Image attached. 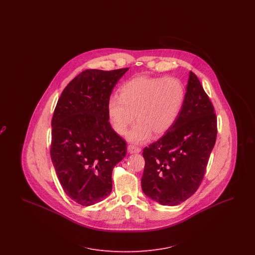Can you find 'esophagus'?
Masks as SVG:
<instances>
[{"label": "esophagus", "mask_w": 255, "mask_h": 255, "mask_svg": "<svg viewBox=\"0 0 255 255\" xmlns=\"http://www.w3.org/2000/svg\"><path fill=\"white\" fill-rule=\"evenodd\" d=\"M141 151V149L137 146L129 145L128 146V152L130 154H135V153H139Z\"/></svg>", "instance_id": "obj_1"}]
</instances>
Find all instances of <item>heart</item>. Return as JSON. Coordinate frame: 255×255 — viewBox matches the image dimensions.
<instances>
[{
	"instance_id": "b5f03b06",
	"label": "heart",
	"mask_w": 255,
	"mask_h": 255,
	"mask_svg": "<svg viewBox=\"0 0 255 255\" xmlns=\"http://www.w3.org/2000/svg\"><path fill=\"white\" fill-rule=\"evenodd\" d=\"M185 91L180 80L172 77L137 76L121 87L120 96L112 95L107 116L113 130L126 133L128 141L140 144L150 139L152 132L160 135L175 123L184 101Z\"/></svg>"
}]
</instances>
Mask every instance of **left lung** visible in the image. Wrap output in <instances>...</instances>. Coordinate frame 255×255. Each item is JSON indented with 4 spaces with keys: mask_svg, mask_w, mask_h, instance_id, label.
Returning a JSON list of instances; mask_svg holds the SVG:
<instances>
[{
    "mask_svg": "<svg viewBox=\"0 0 255 255\" xmlns=\"http://www.w3.org/2000/svg\"><path fill=\"white\" fill-rule=\"evenodd\" d=\"M216 135L213 105L190 72L176 122L158 141L143 149L144 194L163 206H177L194 194L204 178Z\"/></svg>",
    "mask_w": 255,
    "mask_h": 255,
    "instance_id": "obj_1",
    "label": "left lung"
}]
</instances>
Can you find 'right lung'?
<instances>
[{"mask_svg":"<svg viewBox=\"0 0 255 255\" xmlns=\"http://www.w3.org/2000/svg\"><path fill=\"white\" fill-rule=\"evenodd\" d=\"M128 70H86L64 89L54 110L52 164L65 193L81 206L109 196L113 168L126 156L125 140L110 124L107 102Z\"/></svg>","mask_w":255,"mask_h":255,"instance_id":"1","label":"right lung"}]
</instances>
